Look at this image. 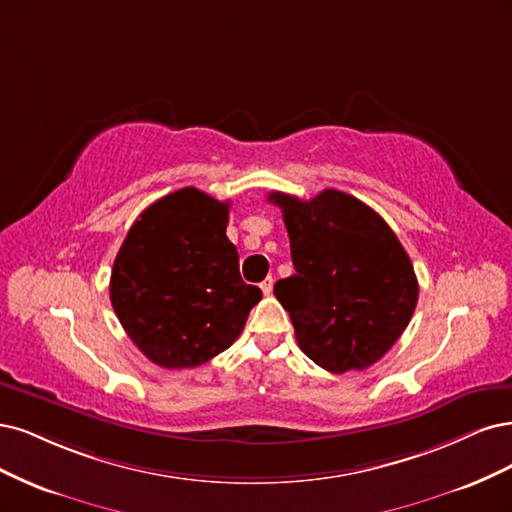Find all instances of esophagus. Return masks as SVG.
<instances>
[{
    "label": "esophagus",
    "mask_w": 512,
    "mask_h": 512,
    "mask_svg": "<svg viewBox=\"0 0 512 512\" xmlns=\"http://www.w3.org/2000/svg\"><path fill=\"white\" fill-rule=\"evenodd\" d=\"M272 289H274V278L268 276V278L261 283V291H263V295H270Z\"/></svg>",
    "instance_id": "34e87169"
}]
</instances>
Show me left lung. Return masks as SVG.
Wrapping results in <instances>:
<instances>
[{"mask_svg": "<svg viewBox=\"0 0 512 512\" xmlns=\"http://www.w3.org/2000/svg\"><path fill=\"white\" fill-rule=\"evenodd\" d=\"M283 210L295 274L274 285L300 349L327 372L376 364L415 312L419 283L393 229L370 206L336 189L308 202L287 193Z\"/></svg>", "mask_w": 512, "mask_h": 512, "instance_id": "1", "label": "left lung"}]
</instances>
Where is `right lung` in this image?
I'll use <instances>...</instances> for the list:
<instances>
[{"label":"right lung","instance_id":"right-lung-1","mask_svg":"<svg viewBox=\"0 0 512 512\" xmlns=\"http://www.w3.org/2000/svg\"><path fill=\"white\" fill-rule=\"evenodd\" d=\"M227 221L229 202L178 189L140 214L114 259L112 308L161 368H195L229 349L261 300L240 276Z\"/></svg>","mask_w":512,"mask_h":512}]
</instances>
